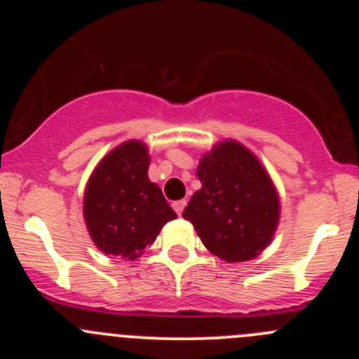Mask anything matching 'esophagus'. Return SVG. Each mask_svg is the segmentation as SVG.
<instances>
[{"label": "esophagus", "mask_w": 359, "mask_h": 359, "mask_svg": "<svg viewBox=\"0 0 359 359\" xmlns=\"http://www.w3.org/2000/svg\"><path fill=\"white\" fill-rule=\"evenodd\" d=\"M186 205H187L186 200H179V201H173L172 203V206H173V210H175V212H177V215H182V212H184V208H186Z\"/></svg>", "instance_id": "1"}]
</instances>
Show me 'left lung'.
<instances>
[{
    "label": "left lung",
    "mask_w": 359,
    "mask_h": 359,
    "mask_svg": "<svg viewBox=\"0 0 359 359\" xmlns=\"http://www.w3.org/2000/svg\"><path fill=\"white\" fill-rule=\"evenodd\" d=\"M201 189L182 217L203 245L226 262L259 255L273 240L280 201L259 159L234 140H226L201 158L196 172Z\"/></svg>",
    "instance_id": "8db88e82"
}]
</instances>
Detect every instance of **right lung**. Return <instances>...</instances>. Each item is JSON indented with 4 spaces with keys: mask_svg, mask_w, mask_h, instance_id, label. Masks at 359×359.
Instances as JSON below:
<instances>
[{
    "mask_svg": "<svg viewBox=\"0 0 359 359\" xmlns=\"http://www.w3.org/2000/svg\"><path fill=\"white\" fill-rule=\"evenodd\" d=\"M149 156L130 140L111 151L92 173L85 193V222L93 243L107 255L133 260L177 219L156 184L147 179Z\"/></svg>",
    "mask_w": 359,
    "mask_h": 359,
    "instance_id": "add662e5",
    "label": "right lung"
}]
</instances>
